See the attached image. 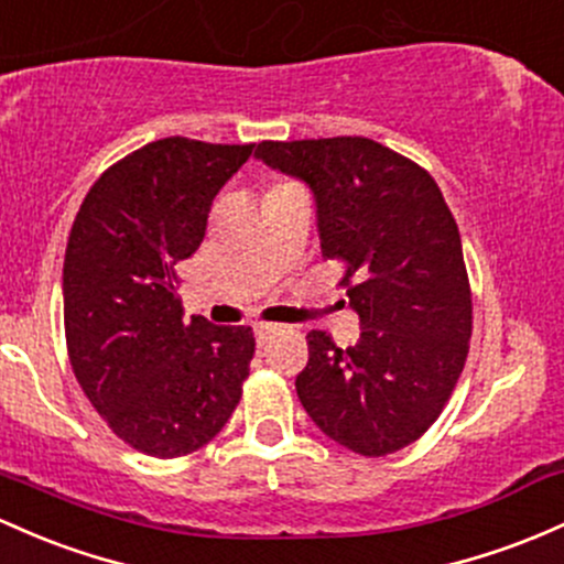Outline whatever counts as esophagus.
Returning <instances> with one entry per match:
<instances>
[{
	"label": "esophagus",
	"instance_id": "esophagus-1",
	"mask_svg": "<svg viewBox=\"0 0 564 564\" xmlns=\"http://www.w3.org/2000/svg\"><path fill=\"white\" fill-rule=\"evenodd\" d=\"M253 332H257V343L264 345L272 337V334L281 332V326H278V324H264V321H259V324H253Z\"/></svg>",
	"mask_w": 564,
	"mask_h": 564
}]
</instances>
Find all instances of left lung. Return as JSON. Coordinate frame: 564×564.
I'll return each instance as SVG.
<instances>
[{"label": "left lung", "instance_id": "left-lung-1", "mask_svg": "<svg viewBox=\"0 0 564 564\" xmlns=\"http://www.w3.org/2000/svg\"><path fill=\"white\" fill-rule=\"evenodd\" d=\"M257 158L311 184L324 259L361 321L352 348L307 332L296 395L326 436L364 457L417 442L466 367L474 307L460 232L425 169L364 135L262 141Z\"/></svg>", "mask_w": 564, "mask_h": 564}]
</instances>
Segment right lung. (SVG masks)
<instances>
[{"mask_svg": "<svg viewBox=\"0 0 564 564\" xmlns=\"http://www.w3.org/2000/svg\"><path fill=\"white\" fill-rule=\"evenodd\" d=\"M253 144L152 141L96 178L64 259L66 350L104 423L139 453L182 457L225 429L253 358L249 326L184 321L176 264Z\"/></svg>", "mask_w": 564, "mask_h": 564, "instance_id": "right-lung-1", "label": "right lung"}]
</instances>
